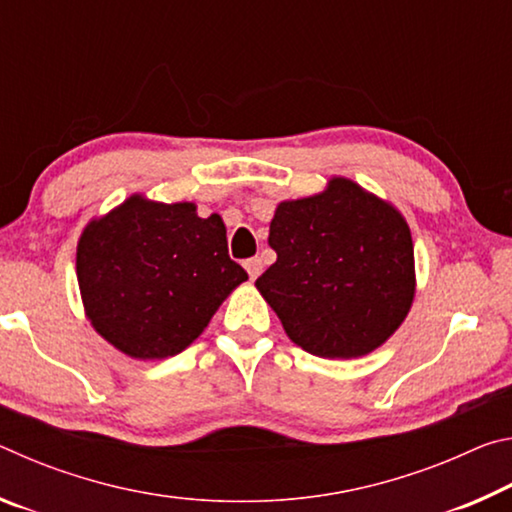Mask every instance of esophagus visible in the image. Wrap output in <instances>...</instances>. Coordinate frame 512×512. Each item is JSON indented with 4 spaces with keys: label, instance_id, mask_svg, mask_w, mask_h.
Instances as JSON below:
<instances>
[{
    "label": "esophagus",
    "instance_id": "1",
    "mask_svg": "<svg viewBox=\"0 0 512 512\" xmlns=\"http://www.w3.org/2000/svg\"><path fill=\"white\" fill-rule=\"evenodd\" d=\"M246 271H248V275H250V280H257V275L262 273V268H264V264H262V259L259 257H250V259H246Z\"/></svg>",
    "mask_w": 512,
    "mask_h": 512
}]
</instances>
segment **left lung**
<instances>
[{
    "label": "left lung",
    "instance_id": "obj_1",
    "mask_svg": "<svg viewBox=\"0 0 512 512\" xmlns=\"http://www.w3.org/2000/svg\"><path fill=\"white\" fill-rule=\"evenodd\" d=\"M268 246L277 262L255 287L293 343L316 357L354 359L379 348L413 302V241L402 214L352 180L280 203Z\"/></svg>",
    "mask_w": 512,
    "mask_h": 512
}]
</instances>
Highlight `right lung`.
Returning a JSON list of instances; mask_svg holds the SVG:
<instances>
[{
	"label": "right lung",
	"instance_id": "right-lung-1",
	"mask_svg": "<svg viewBox=\"0 0 512 512\" xmlns=\"http://www.w3.org/2000/svg\"><path fill=\"white\" fill-rule=\"evenodd\" d=\"M85 311L103 339L135 359H164L201 336L248 273L228 255L219 214L131 196L92 221L76 250Z\"/></svg>",
	"mask_w": 512,
	"mask_h": 512
}]
</instances>
